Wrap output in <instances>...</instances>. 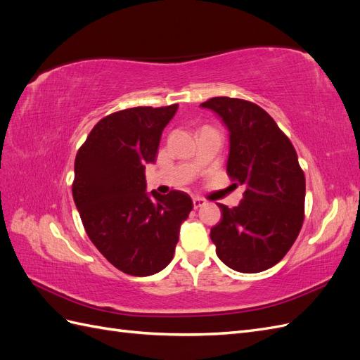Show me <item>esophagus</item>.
<instances>
[{
    "mask_svg": "<svg viewBox=\"0 0 360 360\" xmlns=\"http://www.w3.org/2000/svg\"><path fill=\"white\" fill-rule=\"evenodd\" d=\"M192 202H193V209H200V207H202L205 204V201L202 198H198V197L193 198Z\"/></svg>",
    "mask_w": 360,
    "mask_h": 360,
    "instance_id": "esophagus-1",
    "label": "esophagus"
}]
</instances>
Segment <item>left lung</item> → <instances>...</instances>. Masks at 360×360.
<instances>
[{
	"mask_svg": "<svg viewBox=\"0 0 360 360\" xmlns=\"http://www.w3.org/2000/svg\"><path fill=\"white\" fill-rule=\"evenodd\" d=\"M201 106L230 130L226 172L246 188L237 207L217 204L222 219L210 238L224 264L258 274L279 263L296 242L304 217V174L291 141L263 108L234 97H212Z\"/></svg>",
	"mask_w": 360,
	"mask_h": 360,
	"instance_id": "1",
	"label": "left lung"
}]
</instances>
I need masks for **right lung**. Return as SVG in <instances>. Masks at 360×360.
<instances>
[{"instance_id":"1","label":"right lung","mask_w":360,"mask_h":360,"mask_svg":"<svg viewBox=\"0 0 360 360\" xmlns=\"http://www.w3.org/2000/svg\"><path fill=\"white\" fill-rule=\"evenodd\" d=\"M179 105L136 106L103 117L75 159L72 193L93 245L123 274L150 276L174 257L192 200L181 191L147 193L162 130Z\"/></svg>"}]
</instances>
